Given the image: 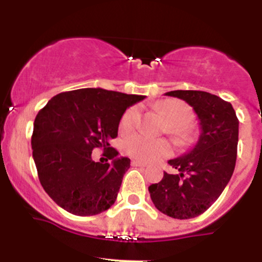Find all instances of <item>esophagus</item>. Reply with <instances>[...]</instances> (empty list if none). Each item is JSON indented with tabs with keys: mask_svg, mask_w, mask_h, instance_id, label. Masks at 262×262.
Here are the masks:
<instances>
[{
	"mask_svg": "<svg viewBox=\"0 0 262 262\" xmlns=\"http://www.w3.org/2000/svg\"><path fill=\"white\" fill-rule=\"evenodd\" d=\"M132 165H133V167H146V164L145 163H142V161H139V160H136V159H133V160H132Z\"/></svg>",
	"mask_w": 262,
	"mask_h": 262,
	"instance_id": "34e87169",
	"label": "esophagus"
}]
</instances>
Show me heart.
<instances>
[{"mask_svg":"<svg viewBox=\"0 0 262 262\" xmlns=\"http://www.w3.org/2000/svg\"><path fill=\"white\" fill-rule=\"evenodd\" d=\"M159 108L169 121L168 132L177 138L186 137L185 126L192 119V110L177 99H168L159 104ZM139 120V108L129 107L120 120V130L129 132L137 125ZM123 148L128 155L142 161H152L169 155L170 146L164 139H154L145 134H133L124 141Z\"/></svg>","mask_w":262,"mask_h":262,"instance_id":"1","label":"heart"}]
</instances>
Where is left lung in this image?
<instances>
[{
    "label": "left lung",
    "instance_id": "8db88e82",
    "mask_svg": "<svg viewBox=\"0 0 262 262\" xmlns=\"http://www.w3.org/2000/svg\"><path fill=\"white\" fill-rule=\"evenodd\" d=\"M165 94L192 107L200 136L189 152L168 161L177 173L164 172L163 180L152 183L148 191L161 213L178 220L194 219L219 199L233 176L239 120L231 103L211 93L173 90Z\"/></svg>",
    "mask_w": 262,
    "mask_h": 262
}]
</instances>
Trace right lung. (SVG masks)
I'll use <instances>...</instances> for the list:
<instances>
[{"label": "right lung", "instance_id": "obj_1", "mask_svg": "<svg viewBox=\"0 0 262 262\" xmlns=\"http://www.w3.org/2000/svg\"><path fill=\"white\" fill-rule=\"evenodd\" d=\"M145 95L86 88L57 94L37 114L32 155L46 194L76 216L107 211L117 198L130 159L117 158L110 139L121 116ZM94 148L109 150L111 163L94 162Z\"/></svg>", "mask_w": 262, "mask_h": 262}]
</instances>
